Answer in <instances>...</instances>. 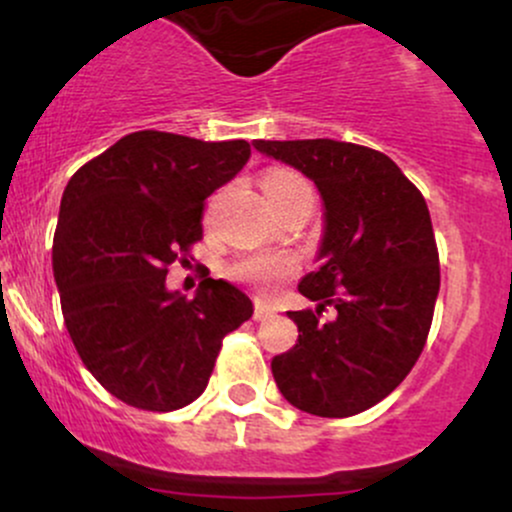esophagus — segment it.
Masks as SVG:
<instances>
[{"label": "esophagus", "mask_w": 512, "mask_h": 512, "mask_svg": "<svg viewBox=\"0 0 512 512\" xmlns=\"http://www.w3.org/2000/svg\"><path fill=\"white\" fill-rule=\"evenodd\" d=\"M272 315H274V308H272V305L260 303V301L255 303V320H257V322L267 320V317H272Z\"/></svg>", "instance_id": "1"}]
</instances>
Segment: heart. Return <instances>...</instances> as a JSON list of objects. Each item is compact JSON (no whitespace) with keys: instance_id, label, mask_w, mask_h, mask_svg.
Segmentation results:
<instances>
[{"instance_id":"heart-1","label":"heart","mask_w":512,"mask_h":512,"mask_svg":"<svg viewBox=\"0 0 512 512\" xmlns=\"http://www.w3.org/2000/svg\"><path fill=\"white\" fill-rule=\"evenodd\" d=\"M262 190L267 195L269 204L274 209H279L281 204L289 202L291 197H296L298 192L310 190L308 182H305L298 173L284 168H272L264 173L262 178ZM296 272V260L289 255H260V257H245V260L236 262L231 267V274L238 281L257 286L262 291H272L281 281H286Z\"/></svg>"}]
</instances>
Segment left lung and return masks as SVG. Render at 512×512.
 Here are the masks:
<instances>
[{
  "label": "left lung",
  "mask_w": 512,
  "mask_h": 512,
  "mask_svg": "<svg viewBox=\"0 0 512 512\" xmlns=\"http://www.w3.org/2000/svg\"><path fill=\"white\" fill-rule=\"evenodd\" d=\"M301 170L325 204L317 260L298 291L317 308L291 310L298 342L272 358L276 387L296 409L327 419L366 411L414 368L440 289L426 199L380 151L334 139L252 142ZM332 304L338 315L321 320Z\"/></svg>",
  "instance_id": "1"
}]
</instances>
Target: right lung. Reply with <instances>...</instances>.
<instances>
[{"label": "right lung", "instance_id": "obj_1", "mask_svg": "<svg viewBox=\"0 0 512 512\" xmlns=\"http://www.w3.org/2000/svg\"><path fill=\"white\" fill-rule=\"evenodd\" d=\"M248 158L245 139L144 129L64 187L52 243L64 325L93 378L129 407L195 402L223 337L252 317L250 298L223 279L207 276L195 298L166 289L170 264L202 238L204 199Z\"/></svg>", "mask_w": 512, "mask_h": 512}]
</instances>
